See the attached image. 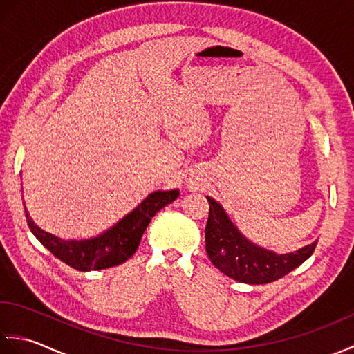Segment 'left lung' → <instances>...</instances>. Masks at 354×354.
I'll list each match as a JSON object with an SVG mask.
<instances>
[{
  "instance_id": "left-lung-1",
  "label": "left lung",
  "mask_w": 354,
  "mask_h": 354,
  "mask_svg": "<svg viewBox=\"0 0 354 354\" xmlns=\"http://www.w3.org/2000/svg\"><path fill=\"white\" fill-rule=\"evenodd\" d=\"M209 214L205 227V250L213 265L240 283L265 284L289 274L313 254L317 242L295 252L277 255L246 240L228 219L223 208L207 198Z\"/></svg>"
}]
</instances>
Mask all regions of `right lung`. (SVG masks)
<instances>
[{
  "label": "right lung",
  "mask_w": 354,
  "mask_h": 354,
  "mask_svg": "<svg viewBox=\"0 0 354 354\" xmlns=\"http://www.w3.org/2000/svg\"><path fill=\"white\" fill-rule=\"evenodd\" d=\"M179 196L178 190L153 192L141 204L123 217L115 227L103 234L85 240H62L41 230L30 219L26 209V219L30 231L47 250L66 265L82 270H99L122 265L137 251L142 232L146 231L150 219L165 205L171 204Z\"/></svg>",
  "instance_id": "1"
}]
</instances>
